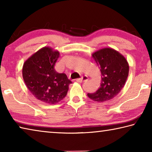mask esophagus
Instances as JSON below:
<instances>
[{
    "label": "esophagus",
    "instance_id": "34e87169",
    "mask_svg": "<svg viewBox=\"0 0 152 152\" xmlns=\"http://www.w3.org/2000/svg\"><path fill=\"white\" fill-rule=\"evenodd\" d=\"M86 80H88V76H82L80 78H78L76 80V81L77 82H79V83H81V82H85Z\"/></svg>",
    "mask_w": 152,
    "mask_h": 152
}]
</instances>
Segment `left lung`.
<instances>
[{
  "instance_id": "left-lung-1",
  "label": "left lung",
  "mask_w": 152,
  "mask_h": 152,
  "mask_svg": "<svg viewBox=\"0 0 152 152\" xmlns=\"http://www.w3.org/2000/svg\"><path fill=\"white\" fill-rule=\"evenodd\" d=\"M101 72L100 88L88 96L94 101L103 102L113 99L125 86L129 75V64L122 54L114 49L105 48L92 54Z\"/></svg>"
}]
</instances>
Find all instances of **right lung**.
<instances>
[{
  "mask_svg": "<svg viewBox=\"0 0 152 152\" xmlns=\"http://www.w3.org/2000/svg\"><path fill=\"white\" fill-rule=\"evenodd\" d=\"M60 52L44 47L29 57L23 66V78L27 88L36 99L45 103L56 104L66 96L72 82L54 66Z\"/></svg>",
  "mask_w": 152,
  "mask_h": 152,
  "instance_id": "obj_1",
  "label": "right lung"
}]
</instances>
